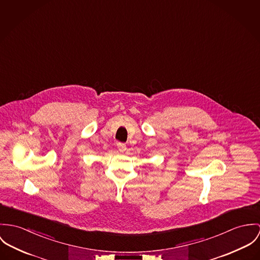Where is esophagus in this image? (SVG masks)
<instances>
[{"label": "esophagus", "mask_w": 260, "mask_h": 260, "mask_svg": "<svg viewBox=\"0 0 260 260\" xmlns=\"http://www.w3.org/2000/svg\"><path fill=\"white\" fill-rule=\"evenodd\" d=\"M116 145H117V148L120 152H124L126 150V145L125 144H122V143H117Z\"/></svg>", "instance_id": "34e87169"}]
</instances>
